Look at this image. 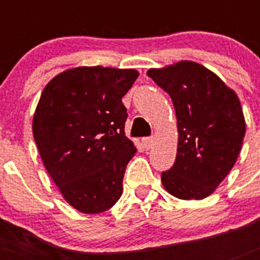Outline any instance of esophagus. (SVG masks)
Here are the masks:
<instances>
[{"instance_id": "obj_1", "label": "esophagus", "mask_w": 260, "mask_h": 260, "mask_svg": "<svg viewBox=\"0 0 260 260\" xmlns=\"http://www.w3.org/2000/svg\"><path fill=\"white\" fill-rule=\"evenodd\" d=\"M142 143H143V147L146 150H150L153 146V139L152 138H143V139H142Z\"/></svg>"}]
</instances>
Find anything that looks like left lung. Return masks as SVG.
Listing matches in <instances>:
<instances>
[{"instance_id": "obj_1", "label": "left lung", "mask_w": 260, "mask_h": 260, "mask_svg": "<svg viewBox=\"0 0 260 260\" xmlns=\"http://www.w3.org/2000/svg\"><path fill=\"white\" fill-rule=\"evenodd\" d=\"M147 75L169 93L178 144L173 167L161 173L164 189L178 199L207 198L237 161L246 122L237 93L213 71L180 61Z\"/></svg>"}]
</instances>
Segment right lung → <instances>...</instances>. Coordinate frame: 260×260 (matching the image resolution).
I'll return each mask as SVG.
<instances>
[{"label":"right lung","instance_id":"right-lung-1","mask_svg":"<svg viewBox=\"0 0 260 260\" xmlns=\"http://www.w3.org/2000/svg\"><path fill=\"white\" fill-rule=\"evenodd\" d=\"M135 69L79 66L53 78L41 92L32 133L45 169L79 212L102 213L122 195L126 165L137 152L125 135L122 98Z\"/></svg>","mask_w":260,"mask_h":260}]
</instances>
